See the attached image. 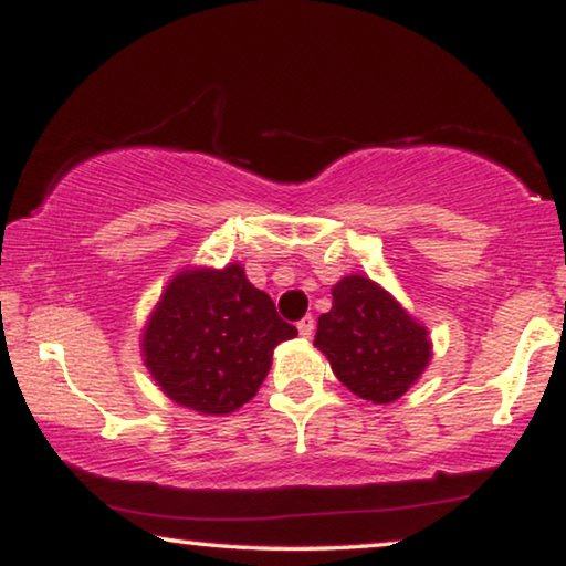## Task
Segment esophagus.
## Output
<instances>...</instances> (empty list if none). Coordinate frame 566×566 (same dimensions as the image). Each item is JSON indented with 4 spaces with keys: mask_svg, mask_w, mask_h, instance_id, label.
<instances>
[{
    "mask_svg": "<svg viewBox=\"0 0 566 566\" xmlns=\"http://www.w3.org/2000/svg\"><path fill=\"white\" fill-rule=\"evenodd\" d=\"M312 332H314V319H312V316H304V319L298 322V335L301 337H312Z\"/></svg>",
    "mask_w": 566,
    "mask_h": 566,
    "instance_id": "1",
    "label": "esophagus"
}]
</instances>
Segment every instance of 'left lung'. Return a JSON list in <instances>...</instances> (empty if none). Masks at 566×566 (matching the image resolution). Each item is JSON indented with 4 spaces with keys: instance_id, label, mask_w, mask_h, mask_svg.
<instances>
[{
    "instance_id": "left-lung-1",
    "label": "left lung",
    "mask_w": 566,
    "mask_h": 566,
    "mask_svg": "<svg viewBox=\"0 0 566 566\" xmlns=\"http://www.w3.org/2000/svg\"><path fill=\"white\" fill-rule=\"evenodd\" d=\"M314 345L343 386L374 405L405 397L432 358L428 327L360 273L332 285V308L319 316Z\"/></svg>"
}]
</instances>
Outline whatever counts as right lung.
Wrapping results in <instances>:
<instances>
[{
	"instance_id": "right-lung-1",
	"label": "right lung",
	"mask_w": 566,
	"mask_h": 566,
	"mask_svg": "<svg viewBox=\"0 0 566 566\" xmlns=\"http://www.w3.org/2000/svg\"><path fill=\"white\" fill-rule=\"evenodd\" d=\"M296 335L239 262L182 268L144 324L142 358L175 405L223 417L258 394L273 350Z\"/></svg>"
}]
</instances>
